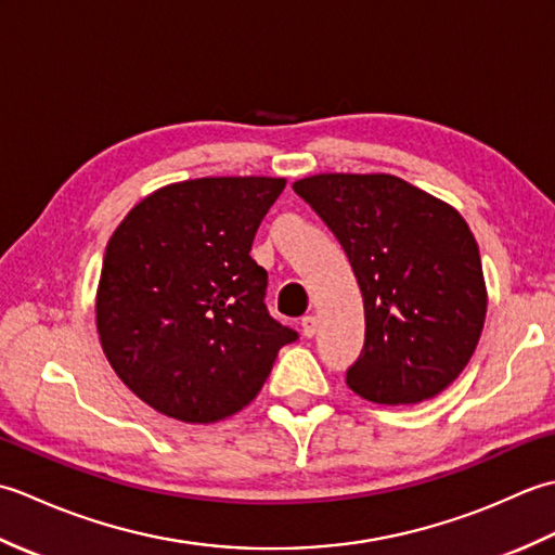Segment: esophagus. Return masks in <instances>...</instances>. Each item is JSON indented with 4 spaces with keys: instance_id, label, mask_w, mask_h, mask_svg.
I'll list each match as a JSON object with an SVG mask.
<instances>
[{
    "instance_id": "1",
    "label": "esophagus",
    "mask_w": 555,
    "mask_h": 555,
    "mask_svg": "<svg viewBox=\"0 0 555 555\" xmlns=\"http://www.w3.org/2000/svg\"><path fill=\"white\" fill-rule=\"evenodd\" d=\"M302 334L308 336V338H312L314 334H317V326H320V320H317L314 314H308V317H302Z\"/></svg>"
}]
</instances>
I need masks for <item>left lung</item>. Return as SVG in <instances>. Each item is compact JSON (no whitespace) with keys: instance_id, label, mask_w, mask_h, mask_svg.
I'll use <instances>...</instances> for the list:
<instances>
[{"instance_id":"obj_1","label":"left lung","mask_w":555,"mask_h":555,"mask_svg":"<svg viewBox=\"0 0 555 555\" xmlns=\"http://www.w3.org/2000/svg\"><path fill=\"white\" fill-rule=\"evenodd\" d=\"M293 191L336 235L362 291L364 346L346 384L379 405L439 396L473 358L487 317L465 219L388 173H320Z\"/></svg>"}]
</instances>
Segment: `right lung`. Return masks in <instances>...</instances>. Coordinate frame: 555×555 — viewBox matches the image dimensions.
Here are the masks:
<instances>
[{
    "mask_svg": "<svg viewBox=\"0 0 555 555\" xmlns=\"http://www.w3.org/2000/svg\"><path fill=\"white\" fill-rule=\"evenodd\" d=\"M286 188L221 176L162 188L107 243L98 332L114 372L150 408L209 424L243 410L298 332L269 314L255 233Z\"/></svg>",
    "mask_w": 555,
    "mask_h": 555,
    "instance_id": "obj_1",
    "label": "right lung"
}]
</instances>
